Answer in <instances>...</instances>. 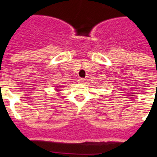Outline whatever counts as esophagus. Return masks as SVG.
I'll return each instance as SVG.
<instances>
[{
	"label": "esophagus",
	"mask_w": 157,
	"mask_h": 157,
	"mask_svg": "<svg viewBox=\"0 0 157 157\" xmlns=\"http://www.w3.org/2000/svg\"><path fill=\"white\" fill-rule=\"evenodd\" d=\"M77 81H78L79 83H84L85 79H83V78H79Z\"/></svg>",
	"instance_id": "34e87169"
}]
</instances>
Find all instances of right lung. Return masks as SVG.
Returning a JSON list of instances; mask_svg holds the SVG:
<instances>
[{"label":"right lung","mask_w":157,"mask_h":157,"mask_svg":"<svg viewBox=\"0 0 157 157\" xmlns=\"http://www.w3.org/2000/svg\"><path fill=\"white\" fill-rule=\"evenodd\" d=\"M57 88H58V89H56V90H57V91H59V90H60V87H57Z\"/></svg>","instance_id":"obj_1"}]
</instances>
